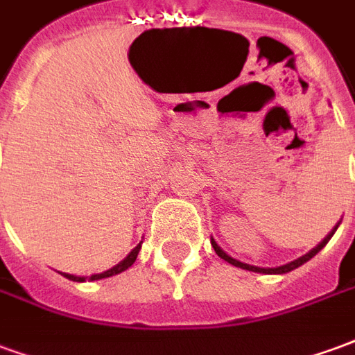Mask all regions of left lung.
Masks as SVG:
<instances>
[{"label":"left lung","mask_w":355,"mask_h":355,"mask_svg":"<svg viewBox=\"0 0 355 355\" xmlns=\"http://www.w3.org/2000/svg\"><path fill=\"white\" fill-rule=\"evenodd\" d=\"M338 224H340V223H338ZM338 224H336V226H335V228H333V230L329 232V234H327V236H325V238L321 239V241H320V243H318V245L313 247L312 251H308V253L302 254V257H298L297 261H291V262H287V264H283V266H275V268L253 266V264H247V262L238 261V259H234V257H230V254H228V253H224L223 249L218 247V243H216L215 239H211V245H213V249H215V253L218 254L220 259H224V261H226V262H230V264H234V266L243 268V270H249V272H259V274H287V272H291V270H295V268L302 266L304 262H308V261H310V259H312V257H315V254L320 253L321 249H323V247H325V245H327V243H329V239L333 238V234H335L336 228H338Z\"/></svg>","instance_id":"1"}]
</instances>
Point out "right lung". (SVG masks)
I'll use <instances>...</instances> for the list:
<instances>
[{"mask_svg":"<svg viewBox=\"0 0 355 355\" xmlns=\"http://www.w3.org/2000/svg\"><path fill=\"white\" fill-rule=\"evenodd\" d=\"M139 251H140V243L135 249H132L131 253L125 257L123 261L117 262L116 266H112L110 270H106V272H102V274H93L89 275V277H85V275H73V274H64V272H60V274L64 275L66 279H70V282H96V279H104V277H112V275H117L121 274V272H125L127 268L132 266V262L137 261V257H139Z\"/></svg>","mask_w":355,"mask_h":355,"instance_id":"1","label":"right lung"}]
</instances>
